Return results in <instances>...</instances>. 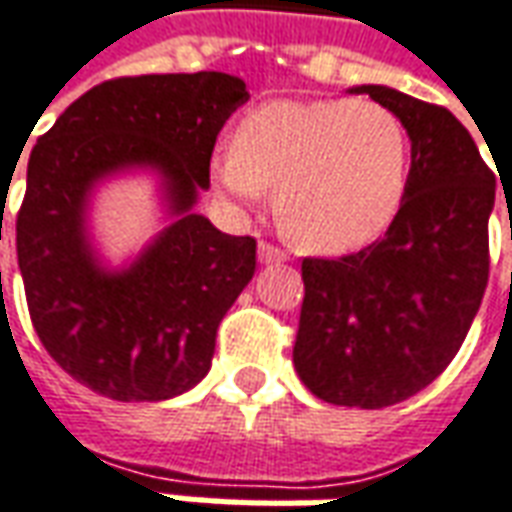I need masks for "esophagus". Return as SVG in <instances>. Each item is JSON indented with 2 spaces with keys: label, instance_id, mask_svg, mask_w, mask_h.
Wrapping results in <instances>:
<instances>
[{
  "label": "esophagus",
  "instance_id": "34e87169",
  "mask_svg": "<svg viewBox=\"0 0 512 512\" xmlns=\"http://www.w3.org/2000/svg\"><path fill=\"white\" fill-rule=\"evenodd\" d=\"M257 255H260V263H283V260H288V255H285L283 249L269 241H263L257 246Z\"/></svg>",
  "mask_w": 512,
  "mask_h": 512
}]
</instances>
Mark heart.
Here are the masks:
<instances>
[{
	"label": "heart",
	"instance_id": "b5f03b06",
	"mask_svg": "<svg viewBox=\"0 0 512 512\" xmlns=\"http://www.w3.org/2000/svg\"><path fill=\"white\" fill-rule=\"evenodd\" d=\"M212 176L252 204L280 184V227L316 252H350L384 235L409 184V134L373 100H271L252 109Z\"/></svg>",
	"mask_w": 512,
	"mask_h": 512
}]
</instances>
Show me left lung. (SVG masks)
Here are the masks:
<instances>
[{
	"label": "left lung",
	"mask_w": 512,
	"mask_h": 512,
	"mask_svg": "<svg viewBox=\"0 0 512 512\" xmlns=\"http://www.w3.org/2000/svg\"><path fill=\"white\" fill-rule=\"evenodd\" d=\"M412 139L406 196L384 238L344 257H302L294 342L302 384L322 401L392 406L429 387L465 342L490 271L496 176L443 106L358 86Z\"/></svg>",
	"instance_id": "1"
}]
</instances>
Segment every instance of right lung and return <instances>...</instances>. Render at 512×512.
Segmentation results:
<instances>
[{"instance_id": "obj_1", "label": "right lung", "mask_w": 512, "mask_h": 512, "mask_svg": "<svg viewBox=\"0 0 512 512\" xmlns=\"http://www.w3.org/2000/svg\"><path fill=\"white\" fill-rule=\"evenodd\" d=\"M249 100L224 72L114 78L81 95L38 137L16 215L27 311L55 364L111 401H165L210 373L221 319L252 280L257 241L190 212L210 187L229 114ZM148 164L180 218L131 270L96 266L85 241L88 190Z\"/></svg>"}]
</instances>
